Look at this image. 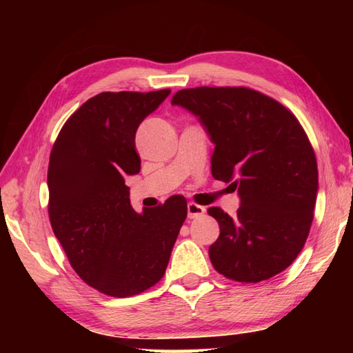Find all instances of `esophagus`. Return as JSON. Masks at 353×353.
<instances>
[{
  "instance_id": "1",
  "label": "esophagus",
  "mask_w": 353,
  "mask_h": 353,
  "mask_svg": "<svg viewBox=\"0 0 353 353\" xmlns=\"http://www.w3.org/2000/svg\"><path fill=\"white\" fill-rule=\"evenodd\" d=\"M206 209L203 206H200L197 203H192V201H190L188 203V219H199V216H201L205 214Z\"/></svg>"
}]
</instances>
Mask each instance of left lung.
I'll list each match as a JSON object with an SVG mask.
<instances>
[{
  "label": "left lung",
  "instance_id": "left-lung-1",
  "mask_svg": "<svg viewBox=\"0 0 353 353\" xmlns=\"http://www.w3.org/2000/svg\"><path fill=\"white\" fill-rule=\"evenodd\" d=\"M171 104L199 117L214 142L212 176L238 190L236 216L209 208L220 236L209 247L228 279L256 283L292 264L308 238L316 208V153L291 112L250 88H190Z\"/></svg>",
  "mask_w": 353,
  "mask_h": 353
}]
</instances>
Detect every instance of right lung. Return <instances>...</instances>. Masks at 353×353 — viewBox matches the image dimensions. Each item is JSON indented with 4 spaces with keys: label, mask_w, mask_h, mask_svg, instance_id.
Listing matches in <instances>:
<instances>
[{
    "label": "right lung",
    "mask_w": 353,
    "mask_h": 353,
    "mask_svg": "<svg viewBox=\"0 0 353 353\" xmlns=\"http://www.w3.org/2000/svg\"><path fill=\"white\" fill-rule=\"evenodd\" d=\"M170 92L92 97L63 124L50 154L52 232L74 272L112 297L139 294L162 279L186 219L183 196L134 212L124 181L141 170L139 124Z\"/></svg>",
    "instance_id": "right-lung-1"
}]
</instances>
